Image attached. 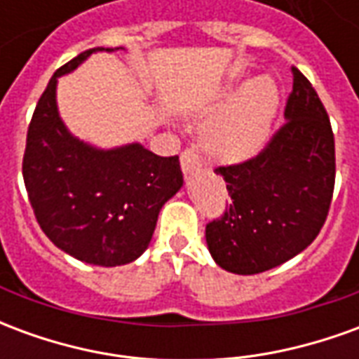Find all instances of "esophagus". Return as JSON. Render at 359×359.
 I'll use <instances>...</instances> for the list:
<instances>
[{"label": "esophagus", "mask_w": 359, "mask_h": 359, "mask_svg": "<svg viewBox=\"0 0 359 359\" xmlns=\"http://www.w3.org/2000/svg\"><path fill=\"white\" fill-rule=\"evenodd\" d=\"M200 157L192 148H187L182 154H180V169L184 175H190L196 169H200Z\"/></svg>", "instance_id": "esophagus-1"}]
</instances>
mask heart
<instances>
[{"label":"heart","mask_w":359,"mask_h":359,"mask_svg":"<svg viewBox=\"0 0 359 359\" xmlns=\"http://www.w3.org/2000/svg\"><path fill=\"white\" fill-rule=\"evenodd\" d=\"M277 109V84L267 76L250 81L203 126V149L221 163H246L265 148Z\"/></svg>","instance_id":"heart-1"}]
</instances>
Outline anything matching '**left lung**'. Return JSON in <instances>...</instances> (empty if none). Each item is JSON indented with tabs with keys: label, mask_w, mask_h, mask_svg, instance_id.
<instances>
[{
	"label": "left lung",
	"mask_w": 359,
	"mask_h": 359,
	"mask_svg": "<svg viewBox=\"0 0 359 359\" xmlns=\"http://www.w3.org/2000/svg\"><path fill=\"white\" fill-rule=\"evenodd\" d=\"M286 123L259 156L217 167L229 208L205 226L219 267L256 275L285 264L316 241L334 188V136L311 82L292 67Z\"/></svg>",
	"instance_id": "left-lung-1"
}]
</instances>
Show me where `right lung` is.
Masks as SVG:
<instances>
[{"instance_id":"add662e5","label":"right lung","mask_w":359,"mask_h":359,"mask_svg":"<svg viewBox=\"0 0 359 359\" xmlns=\"http://www.w3.org/2000/svg\"><path fill=\"white\" fill-rule=\"evenodd\" d=\"M95 48L55 71L27 134L22 177L46 236L84 264L115 267L146 252L157 215L182 187L179 156L142 144L102 149L69 133L57 109V79L73 73Z\"/></svg>"}]
</instances>
